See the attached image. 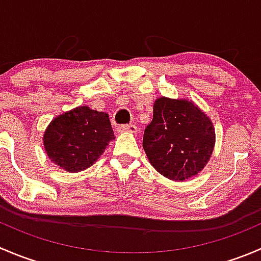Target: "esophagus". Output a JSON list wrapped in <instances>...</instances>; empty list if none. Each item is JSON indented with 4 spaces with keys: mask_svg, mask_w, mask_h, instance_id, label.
Here are the masks:
<instances>
[{
    "mask_svg": "<svg viewBox=\"0 0 261 261\" xmlns=\"http://www.w3.org/2000/svg\"><path fill=\"white\" fill-rule=\"evenodd\" d=\"M120 133H131V134H136L138 133V127H136L134 123H128V125H121L118 126L117 128Z\"/></svg>",
    "mask_w": 261,
    "mask_h": 261,
    "instance_id": "esophagus-1",
    "label": "esophagus"
}]
</instances>
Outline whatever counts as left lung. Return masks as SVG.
Listing matches in <instances>:
<instances>
[{"label":"left lung","mask_w":261,"mask_h":261,"mask_svg":"<svg viewBox=\"0 0 261 261\" xmlns=\"http://www.w3.org/2000/svg\"><path fill=\"white\" fill-rule=\"evenodd\" d=\"M216 143L212 121L187 99L160 97L144 131L143 147L150 164L168 179L183 181L198 174Z\"/></svg>","instance_id":"obj_1"}]
</instances>
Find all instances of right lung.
Segmentation results:
<instances>
[{
  "label": "right lung",
  "mask_w": 261,
  "mask_h": 261,
  "mask_svg": "<svg viewBox=\"0 0 261 261\" xmlns=\"http://www.w3.org/2000/svg\"><path fill=\"white\" fill-rule=\"evenodd\" d=\"M114 139L106 112L80 106L55 117L43 140L49 159L65 172L75 173L93 165Z\"/></svg>",
  "instance_id": "add662e5"
}]
</instances>
